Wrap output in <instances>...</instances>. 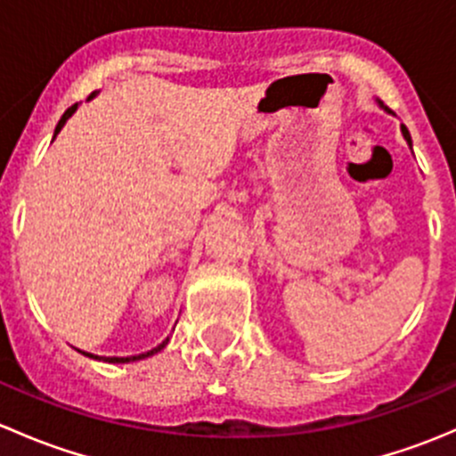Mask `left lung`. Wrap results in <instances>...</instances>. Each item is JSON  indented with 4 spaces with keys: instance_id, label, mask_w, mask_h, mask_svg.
Returning <instances> with one entry per match:
<instances>
[{
    "instance_id": "left-lung-1",
    "label": "left lung",
    "mask_w": 456,
    "mask_h": 456,
    "mask_svg": "<svg viewBox=\"0 0 456 456\" xmlns=\"http://www.w3.org/2000/svg\"><path fill=\"white\" fill-rule=\"evenodd\" d=\"M402 132H403V139H406L408 142H411V134H408V130H406V127H402Z\"/></svg>"
}]
</instances>
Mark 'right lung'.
Instances as JSON below:
<instances>
[{"label":"right lung","instance_id":"obj_1","mask_svg":"<svg viewBox=\"0 0 456 456\" xmlns=\"http://www.w3.org/2000/svg\"><path fill=\"white\" fill-rule=\"evenodd\" d=\"M77 110V103L75 105H70V108L66 110V112H63V117L59 118V123H57V127H54V136L59 134V130H61L63 127V123L68 121V118H70V114L75 112ZM169 342V338L165 339L163 344H159V346L156 348H151V351H147V353H141V355H132V357H103V362H110V364H126V362H136V360H145V357H150V355H154V353H159L160 348H165V344ZM84 355H87V357H94V355H90V353H84ZM96 360V357H94Z\"/></svg>","mask_w":456,"mask_h":456}]
</instances>
